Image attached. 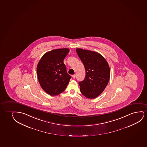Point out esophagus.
I'll use <instances>...</instances> for the list:
<instances>
[{"mask_svg": "<svg viewBox=\"0 0 147 147\" xmlns=\"http://www.w3.org/2000/svg\"><path fill=\"white\" fill-rule=\"evenodd\" d=\"M72 77H73V78H76V74H74V75L72 76Z\"/></svg>", "mask_w": 147, "mask_h": 147, "instance_id": "34e87169", "label": "esophagus"}]
</instances>
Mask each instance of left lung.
Listing matches in <instances>:
<instances>
[{
	"mask_svg": "<svg viewBox=\"0 0 147 147\" xmlns=\"http://www.w3.org/2000/svg\"><path fill=\"white\" fill-rule=\"evenodd\" d=\"M76 52L86 69L85 78L79 82L81 93L88 98L98 96L109 80L110 68L105 58L99 54L78 48Z\"/></svg>",
	"mask_w": 147,
	"mask_h": 147,
	"instance_id": "8db88e82",
	"label": "left lung"
}]
</instances>
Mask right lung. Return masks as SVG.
I'll use <instances>...</instances> for the list:
<instances>
[{
    "mask_svg": "<svg viewBox=\"0 0 147 147\" xmlns=\"http://www.w3.org/2000/svg\"><path fill=\"white\" fill-rule=\"evenodd\" d=\"M69 52L67 48L59 49L46 53L37 67L39 84L51 96L62 93L71 78L67 71L63 59Z\"/></svg>",
    "mask_w": 147,
    "mask_h": 147,
    "instance_id": "1",
    "label": "right lung"
}]
</instances>
